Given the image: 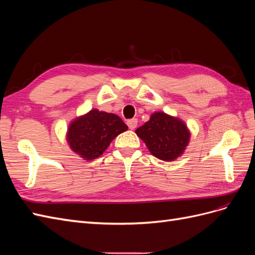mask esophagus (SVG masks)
Instances as JSON below:
<instances>
[{
  "mask_svg": "<svg viewBox=\"0 0 255 255\" xmlns=\"http://www.w3.org/2000/svg\"><path fill=\"white\" fill-rule=\"evenodd\" d=\"M137 119H130L128 120L127 123H128V127L129 128V129H135V128L137 127Z\"/></svg>",
  "mask_w": 255,
  "mask_h": 255,
  "instance_id": "esophagus-1",
  "label": "esophagus"
}]
</instances>
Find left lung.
I'll return each mask as SVG.
<instances>
[{
    "mask_svg": "<svg viewBox=\"0 0 255 255\" xmlns=\"http://www.w3.org/2000/svg\"><path fill=\"white\" fill-rule=\"evenodd\" d=\"M135 133L145 143L152 155L165 161L182 156L190 140V130L180 118L155 112Z\"/></svg>",
    "mask_w": 255,
    "mask_h": 255,
    "instance_id": "1",
    "label": "left lung"
}]
</instances>
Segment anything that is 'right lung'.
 <instances>
[{
    "label": "right lung",
    "instance_id": "1",
    "mask_svg": "<svg viewBox=\"0 0 255 255\" xmlns=\"http://www.w3.org/2000/svg\"><path fill=\"white\" fill-rule=\"evenodd\" d=\"M128 128L119 116L94 109L69 123L66 139L70 149L80 157L94 160Z\"/></svg>",
    "mask_w": 255,
    "mask_h": 255
}]
</instances>
